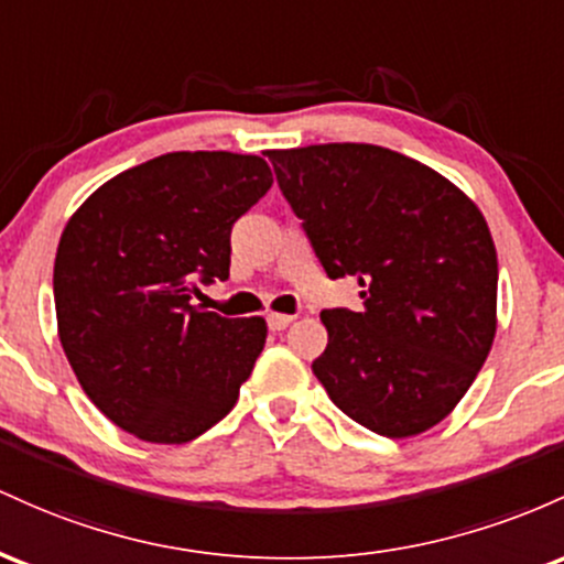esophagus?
Listing matches in <instances>:
<instances>
[{"mask_svg":"<svg viewBox=\"0 0 564 564\" xmlns=\"http://www.w3.org/2000/svg\"><path fill=\"white\" fill-rule=\"evenodd\" d=\"M265 322H269V330H284V327L293 322V316H290V314H269V316H265Z\"/></svg>","mask_w":564,"mask_h":564,"instance_id":"1","label":"esophagus"}]
</instances>
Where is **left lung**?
I'll return each mask as SVG.
<instances>
[{
    "mask_svg": "<svg viewBox=\"0 0 564 564\" xmlns=\"http://www.w3.org/2000/svg\"><path fill=\"white\" fill-rule=\"evenodd\" d=\"M330 280L362 312L325 308L312 362L335 408L402 440L469 391L496 338L498 258L479 207L426 164L372 143L265 151Z\"/></svg>",
    "mask_w": 564,
    "mask_h": 564,
    "instance_id": "obj_1",
    "label": "left lung"
}]
</instances>
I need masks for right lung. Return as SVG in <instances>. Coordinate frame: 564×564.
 <instances>
[{"label": "right lung", "mask_w": 564, "mask_h": 564, "mask_svg": "<svg viewBox=\"0 0 564 564\" xmlns=\"http://www.w3.org/2000/svg\"><path fill=\"white\" fill-rule=\"evenodd\" d=\"M256 154L173 151L106 181L55 252L61 346L95 408L143 442L215 426L265 344V319L194 306L229 280L231 226L271 188Z\"/></svg>", "instance_id": "1"}]
</instances>
